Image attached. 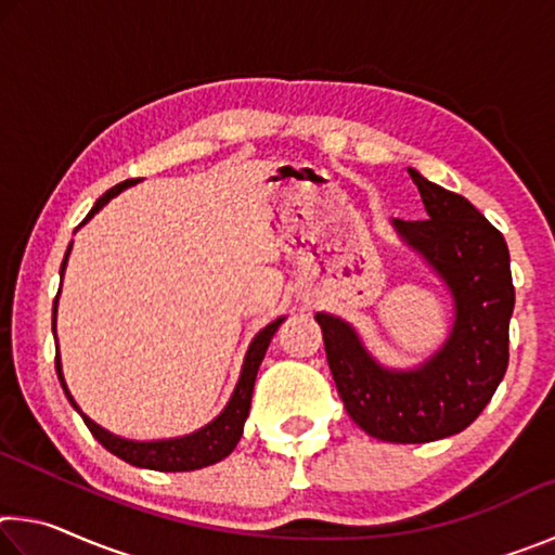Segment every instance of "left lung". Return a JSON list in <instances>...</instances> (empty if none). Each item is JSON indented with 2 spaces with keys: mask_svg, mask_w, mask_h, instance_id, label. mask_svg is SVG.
<instances>
[{
  "mask_svg": "<svg viewBox=\"0 0 555 555\" xmlns=\"http://www.w3.org/2000/svg\"><path fill=\"white\" fill-rule=\"evenodd\" d=\"M424 220L393 228L428 259L455 298V323L440 352L413 372L379 367L340 318L318 313L327 364L347 413L389 443H430L465 430L494 397L509 364L514 284L504 234L465 201L409 168Z\"/></svg>",
  "mask_w": 555,
  "mask_h": 555,
  "instance_id": "left-lung-1",
  "label": "left lung"
}]
</instances>
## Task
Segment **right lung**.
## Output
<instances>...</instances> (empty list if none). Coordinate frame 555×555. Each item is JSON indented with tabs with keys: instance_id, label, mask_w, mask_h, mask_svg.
<instances>
[{
	"instance_id": "1",
	"label": "right lung",
	"mask_w": 555,
	"mask_h": 555,
	"mask_svg": "<svg viewBox=\"0 0 555 555\" xmlns=\"http://www.w3.org/2000/svg\"><path fill=\"white\" fill-rule=\"evenodd\" d=\"M137 181H139V178H129V181L109 188V191L102 195V198H98L95 208L88 212V218L82 222H88L92 215H95L102 208V205H105L109 198H115L121 188H127V185L137 183ZM68 255H70V247H68V251H65V259L61 264V274L65 269V261H68ZM281 321H284V318H279V321L267 325L264 331H261L255 337V340H251L249 352H247V357H244L242 377L237 382V389H234L230 403L224 406L220 416L212 421V424L201 428L198 434L185 436V438H176V440H156V443H134V440H125V438H117V436L107 434L105 428L92 424L86 413H80V416H82V421H86V426L90 428V434L95 436L100 443L109 450V453H115L117 457H121L129 465L158 469V473H188V469H201L205 465L218 463V460L228 457L234 450V446L240 443L244 421H247V416H249L251 391H255V379H257L259 364H261V360H264L267 347L271 343V337H274L276 327L281 325ZM53 325H55V304H53ZM55 370H59V379L63 384L65 397H68L70 403L75 406L70 391L63 382L61 357L59 354H55ZM75 409H78V406H75Z\"/></svg>"
}]
</instances>
